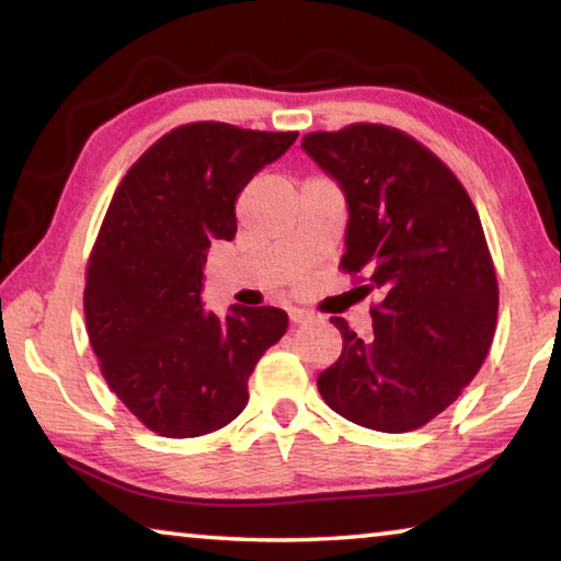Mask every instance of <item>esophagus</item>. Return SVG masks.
Segmentation results:
<instances>
[{"mask_svg":"<svg viewBox=\"0 0 561 561\" xmlns=\"http://www.w3.org/2000/svg\"><path fill=\"white\" fill-rule=\"evenodd\" d=\"M289 319L291 324H307V321H311L314 317H311V311L307 309H289Z\"/></svg>","mask_w":561,"mask_h":561,"instance_id":"1","label":"esophagus"}]
</instances>
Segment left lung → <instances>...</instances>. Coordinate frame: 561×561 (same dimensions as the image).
Segmentation results:
<instances>
[{"mask_svg": "<svg viewBox=\"0 0 561 561\" xmlns=\"http://www.w3.org/2000/svg\"><path fill=\"white\" fill-rule=\"evenodd\" d=\"M301 148L344 193L341 267L366 270L360 289L381 297L371 336L331 319L344 348L319 393L364 428H421L472 381L495 336L497 277L478 210L443 160L396 128L356 123L309 133Z\"/></svg>", "mask_w": 561, "mask_h": 561, "instance_id": "8db88e82", "label": "left lung"}]
</instances>
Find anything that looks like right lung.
I'll list each match as a JSON object with an SVG mask.
<instances>
[{
    "label": "right lung",
    "instance_id": "right-lung-1",
    "mask_svg": "<svg viewBox=\"0 0 561 561\" xmlns=\"http://www.w3.org/2000/svg\"><path fill=\"white\" fill-rule=\"evenodd\" d=\"M297 136L190 123L150 146L113 195L83 311L111 391L158 435L197 438L234 421L254 366L287 331L277 307L207 311L203 270L210 244L237 232L244 185Z\"/></svg>",
    "mask_w": 561,
    "mask_h": 561
}]
</instances>
